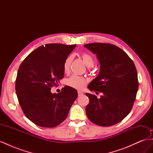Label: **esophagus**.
Instances as JSON below:
<instances>
[{"instance_id":"34e87169","label":"esophagus","mask_w":153,"mask_h":153,"mask_svg":"<svg viewBox=\"0 0 153 153\" xmlns=\"http://www.w3.org/2000/svg\"><path fill=\"white\" fill-rule=\"evenodd\" d=\"M82 95H84V92H82V91H78V96H82Z\"/></svg>"}]
</instances>
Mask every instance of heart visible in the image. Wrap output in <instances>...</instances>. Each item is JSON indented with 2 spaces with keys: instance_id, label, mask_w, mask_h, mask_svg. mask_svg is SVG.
Masks as SVG:
<instances>
[{
  "instance_id": "1",
  "label": "heart",
  "mask_w": 153,
  "mask_h": 153,
  "mask_svg": "<svg viewBox=\"0 0 153 153\" xmlns=\"http://www.w3.org/2000/svg\"><path fill=\"white\" fill-rule=\"evenodd\" d=\"M81 57L84 62L85 65L87 67H92L94 65V59L92 55L87 53H82L81 54ZM73 60V57L71 55H69L65 59L63 64V69L64 73H68L69 71V67H70L71 61ZM67 85L69 87L75 88L76 89H84L86 85V80L84 78L79 76L77 75H73L67 80Z\"/></svg>"
}]
</instances>
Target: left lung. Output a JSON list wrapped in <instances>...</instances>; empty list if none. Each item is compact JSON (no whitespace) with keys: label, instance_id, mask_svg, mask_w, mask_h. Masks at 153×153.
Listing matches in <instances>:
<instances>
[{"label":"left lung","instance_id":"1","mask_svg":"<svg viewBox=\"0 0 153 153\" xmlns=\"http://www.w3.org/2000/svg\"><path fill=\"white\" fill-rule=\"evenodd\" d=\"M84 47L96 55L100 64L98 75L88 88L103 93L100 99L85 94L89 98L87 116L99 126H112L126 117L133 107L138 88L135 66L127 53L115 45L95 43Z\"/></svg>","mask_w":153,"mask_h":153}]
</instances>
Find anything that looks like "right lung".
<instances>
[{
  "label": "right lung",
  "mask_w": 153,
  "mask_h": 153,
  "mask_svg": "<svg viewBox=\"0 0 153 153\" xmlns=\"http://www.w3.org/2000/svg\"><path fill=\"white\" fill-rule=\"evenodd\" d=\"M76 45L47 44L36 48L18 69L15 89L25 116L44 128L58 126L67 117L78 96L76 89L63 87L59 94L51 92L63 78V64Z\"/></svg>",
  "instance_id": "obj_1"
}]
</instances>
